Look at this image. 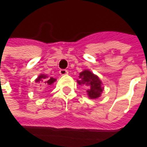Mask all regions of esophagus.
<instances>
[{"instance_id":"34e87169","label":"esophagus","mask_w":147,"mask_h":147,"mask_svg":"<svg viewBox=\"0 0 147 147\" xmlns=\"http://www.w3.org/2000/svg\"><path fill=\"white\" fill-rule=\"evenodd\" d=\"M68 73H69V72H68L67 70H63V69H62V70L59 71V74H60L61 76H65V75H67Z\"/></svg>"}]
</instances>
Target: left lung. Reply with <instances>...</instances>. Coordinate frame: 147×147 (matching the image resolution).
I'll use <instances>...</instances> for the list:
<instances>
[{
    "instance_id": "8db88e82",
    "label": "left lung",
    "mask_w": 147,
    "mask_h": 147,
    "mask_svg": "<svg viewBox=\"0 0 147 147\" xmlns=\"http://www.w3.org/2000/svg\"><path fill=\"white\" fill-rule=\"evenodd\" d=\"M79 85H85L88 87L87 94L92 100L98 99L101 96L104 87L100 77L94 74L89 70H84L79 74V80H77Z\"/></svg>"
}]
</instances>
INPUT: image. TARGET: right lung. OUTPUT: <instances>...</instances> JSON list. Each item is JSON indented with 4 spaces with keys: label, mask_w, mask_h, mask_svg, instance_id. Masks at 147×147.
I'll return each mask as SVG.
<instances>
[{
    "label": "right lung",
    "mask_w": 147,
    "mask_h": 147,
    "mask_svg": "<svg viewBox=\"0 0 147 147\" xmlns=\"http://www.w3.org/2000/svg\"><path fill=\"white\" fill-rule=\"evenodd\" d=\"M56 82V79L53 77H48L47 75L45 74H41L39 75V76L36 79V82L39 83L41 86L43 84H47V85H52L53 84V82Z\"/></svg>",
    "instance_id": "1"
}]
</instances>
